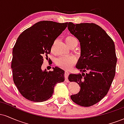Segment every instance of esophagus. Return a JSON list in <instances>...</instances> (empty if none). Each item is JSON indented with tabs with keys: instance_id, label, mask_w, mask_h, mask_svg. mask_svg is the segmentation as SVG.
<instances>
[{
	"instance_id": "1",
	"label": "esophagus",
	"mask_w": 124,
	"mask_h": 124,
	"mask_svg": "<svg viewBox=\"0 0 124 124\" xmlns=\"http://www.w3.org/2000/svg\"><path fill=\"white\" fill-rule=\"evenodd\" d=\"M69 75V71L66 70L65 72V81L66 82H68V76Z\"/></svg>"
}]
</instances>
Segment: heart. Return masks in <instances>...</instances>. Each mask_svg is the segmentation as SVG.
I'll return each instance as SVG.
<instances>
[{"label":"heart","mask_w":124,"mask_h":124,"mask_svg":"<svg viewBox=\"0 0 124 124\" xmlns=\"http://www.w3.org/2000/svg\"><path fill=\"white\" fill-rule=\"evenodd\" d=\"M74 40H77V39L76 38L72 36H68L65 38V41L67 45L71 41ZM56 63L58 66H60L61 68H64V69H69L75 63V58L70 56H61L56 59Z\"/></svg>","instance_id":"obj_1"}]
</instances>
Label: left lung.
<instances>
[{
    "label": "left lung",
    "mask_w": 124,
    "mask_h": 124,
    "mask_svg": "<svg viewBox=\"0 0 124 124\" xmlns=\"http://www.w3.org/2000/svg\"><path fill=\"white\" fill-rule=\"evenodd\" d=\"M68 28L80 45V56L76 67L81 73L68 77L70 82H78L80 90L70 98L79 106H92L106 96L114 78L117 61L114 42L94 23L69 22Z\"/></svg>",
    "instance_id": "obj_1"
}]
</instances>
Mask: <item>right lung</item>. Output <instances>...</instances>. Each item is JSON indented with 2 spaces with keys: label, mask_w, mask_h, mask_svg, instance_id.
I'll return each instance as SVG.
<instances>
[{
  "label": "right lung",
  "mask_w": 124,
  "mask_h": 124,
  "mask_svg": "<svg viewBox=\"0 0 124 124\" xmlns=\"http://www.w3.org/2000/svg\"><path fill=\"white\" fill-rule=\"evenodd\" d=\"M68 23L52 21L37 23L19 35L13 49L12 68L15 85L24 97L42 102L52 96L54 87L65 80V71L59 67L52 71L41 69L54 41L67 27Z\"/></svg>",
  "instance_id": "1"
}]
</instances>
